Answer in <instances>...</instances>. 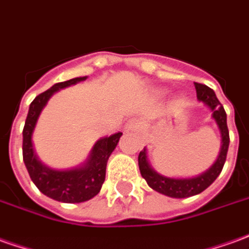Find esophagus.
<instances>
[{"label":"esophagus","mask_w":249,"mask_h":249,"mask_svg":"<svg viewBox=\"0 0 249 249\" xmlns=\"http://www.w3.org/2000/svg\"><path fill=\"white\" fill-rule=\"evenodd\" d=\"M126 128L128 130H132V132H137L139 128H140V123H139V120L136 119H132L128 121V124H126Z\"/></svg>","instance_id":"34e87169"}]
</instances>
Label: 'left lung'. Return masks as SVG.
Returning <instances> with one entry per match:
<instances>
[{"mask_svg": "<svg viewBox=\"0 0 249 249\" xmlns=\"http://www.w3.org/2000/svg\"><path fill=\"white\" fill-rule=\"evenodd\" d=\"M196 90H197V98L202 101L205 105L210 107L213 112L212 117L218 125V129L221 132V149L220 155L214 161V164L206 170L201 175H197L194 178H168L164 175H160L155 171L152 167L149 166L148 159H147V149L142 148L139 154V168L142 177L145 180L151 189L155 191L164 194L167 197L171 198H187L197 196L202 193L205 189H208L215 178L220 175L222 171V167L225 164L228 154V147H229V130L227 125V113L224 110V107L217 100L214 91L206 85L202 83H194Z\"/></svg>", "mask_w": 249, "mask_h": 249, "instance_id": "1", "label": "left lung"}]
</instances>
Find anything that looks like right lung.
<instances>
[{
	"instance_id": "right-lung-1",
	"label": "right lung",
	"mask_w": 249,
	"mask_h": 249,
	"mask_svg": "<svg viewBox=\"0 0 249 249\" xmlns=\"http://www.w3.org/2000/svg\"><path fill=\"white\" fill-rule=\"evenodd\" d=\"M85 79L86 76H79L66 82H59L37 95L29 105V112L22 130V159L29 177L44 196L59 202H85L100 193L105 180L107 159L123 135L121 132H117L112 136L100 139L90 151L86 163L70 170H53L37 159L32 144V133L40 112L46 107L51 95L56 93L59 89L75 85Z\"/></svg>"
}]
</instances>
